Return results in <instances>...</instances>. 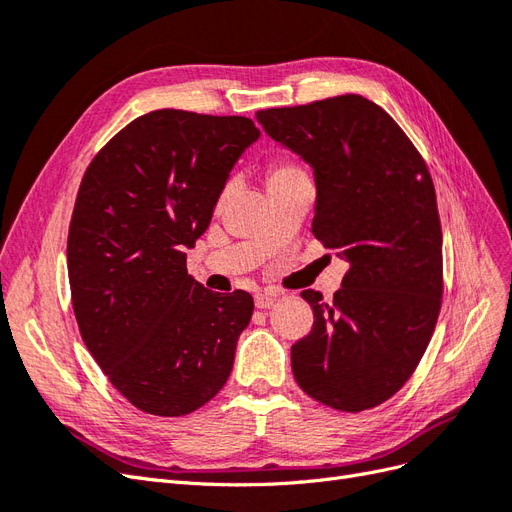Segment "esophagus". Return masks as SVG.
<instances>
[{"instance_id": "obj_1", "label": "esophagus", "mask_w": 512, "mask_h": 512, "mask_svg": "<svg viewBox=\"0 0 512 512\" xmlns=\"http://www.w3.org/2000/svg\"><path fill=\"white\" fill-rule=\"evenodd\" d=\"M277 301V294H269V292H258L254 297V303L258 309H269L273 307Z\"/></svg>"}]
</instances>
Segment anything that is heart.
Here are the masks:
<instances>
[{
	"instance_id": "obj_1",
	"label": "heart",
	"mask_w": 512,
	"mask_h": 512,
	"mask_svg": "<svg viewBox=\"0 0 512 512\" xmlns=\"http://www.w3.org/2000/svg\"><path fill=\"white\" fill-rule=\"evenodd\" d=\"M301 170L297 166H292L288 162H275L269 168V175H267V183H275V181H282V179H290V177H299Z\"/></svg>"
}]
</instances>
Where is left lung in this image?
Instances as JSON below:
<instances>
[{
    "label": "left lung",
    "mask_w": 512,
    "mask_h": 512,
    "mask_svg": "<svg viewBox=\"0 0 512 512\" xmlns=\"http://www.w3.org/2000/svg\"><path fill=\"white\" fill-rule=\"evenodd\" d=\"M256 119L314 170L312 232L348 262L333 301L301 292L314 327L290 350L294 380L329 408H374L412 376L440 314L442 228L429 170L393 117L363 96L267 108Z\"/></svg>",
    "instance_id": "8db88e82"
}]
</instances>
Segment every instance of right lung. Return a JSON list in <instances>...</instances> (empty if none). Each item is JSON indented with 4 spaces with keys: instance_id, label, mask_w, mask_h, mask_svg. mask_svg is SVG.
<instances>
[{
    "instance_id": "add662e5",
    "label": "right lung",
    "mask_w": 512,
    "mask_h": 512,
    "mask_svg": "<svg viewBox=\"0 0 512 512\" xmlns=\"http://www.w3.org/2000/svg\"><path fill=\"white\" fill-rule=\"evenodd\" d=\"M247 117L162 108L91 160L68 232L72 307L87 350L132 406L183 416L226 384L250 292H211L185 269L243 151Z\"/></svg>"
}]
</instances>
